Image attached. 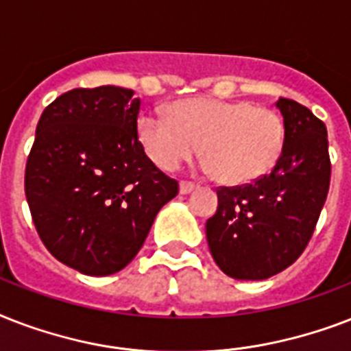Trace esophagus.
Listing matches in <instances>:
<instances>
[{
  "label": "esophagus",
  "mask_w": 351,
  "mask_h": 351,
  "mask_svg": "<svg viewBox=\"0 0 351 351\" xmlns=\"http://www.w3.org/2000/svg\"><path fill=\"white\" fill-rule=\"evenodd\" d=\"M195 187H197V186H195L193 182H187V180L180 182V193H182V195H187V193H191Z\"/></svg>",
  "instance_id": "1"
}]
</instances>
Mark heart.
<instances>
[{"instance_id": "obj_1", "label": "heart", "mask_w": 351, "mask_h": 351, "mask_svg": "<svg viewBox=\"0 0 351 351\" xmlns=\"http://www.w3.org/2000/svg\"><path fill=\"white\" fill-rule=\"evenodd\" d=\"M138 136L160 169H178L200 145L206 169L215 171L219 180L247 184L277 165L286 125L277 111L251 101L193 98L173 104L169 118L140 117Z\"/></svg>"}]
</instances>
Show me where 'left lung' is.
I'll list each match as a JSON object with an SVG mask.
<instances>
[{"label": "left lung", "mask_w": 351, "mask_h": 351, "mask_svg": "<svg viewBox=\"0 0 351 351\" xmlns=\"http://www.w3.org/2000/svg\"><path fill=\"white\" fill-rule=\"evenodd\" d=\"M284 151L271 173L253 184L219 187L206 222L217 266L239 280H264L291 266L315 231L330 189L328 132L308 107L278 98Z\"/></svg>", "instance_id": "obj_1"}]
</instances>
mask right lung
Wrapping results in <instances>:
<instances>
[{
  "instance_id": "1",
  "label": "right lung",
  "mask_w": 351,
  "mask_h": 351,
  "mask_svg": "<svg viewBox=\"0 0 351 351\" xmlns=\"http://www.w3.org/2000/svg\"><path fill=\"white\" fill-rule=\"evenodd\" d=\"M101 85L73 89L45 107L25 167V195L41 242L65 266L93 277L136 256L178 182L138 140L140 98Z\"/></svg>"
}]
</instances>
